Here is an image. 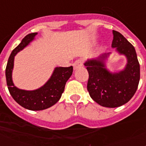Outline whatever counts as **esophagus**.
<instances>
[{
  "instance_id": "obj_1",
  "label": "esophagus",
  "mask_w": 146,
  "mask_h": 146,
  "mask_svg": "<svg viewBox=\"0 0 146 146\" xmlns=\"http://www.w3.org/2000/svg\"><path fill=\"white\" fill-rule=\"evenodd\" d=\"M82 65H83V60H82V59L76 60L73 64V69H74V70H76V69L81 67Z\"/></svg>"
}]
</instances>
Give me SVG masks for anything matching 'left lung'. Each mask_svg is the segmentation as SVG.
Returning <instances> with one entry per match:
<instances>
[{
    "instance_id": "obj_1",
    "label": "left lung",
    "mask_w": 146,
    "mask_h": 146,
    "mask_svg": "<svg viewBox=\"0 0 146 146\" xmlns=\"http://www.w3.org/2000/svg\"><path fill=\"white\" fill-rule=\"evenodd\" d=\"M112 48L127 58L123 70L111 73L105 68L107 54L98 59L88 60L85 66L89 72L87 90L98 104L106 108H117L126 104L136 93L140 79V66L136 50L120 33L113 30Z\"/></svg>"
}]
</instances>
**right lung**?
Masks as SVG:
<instances>
[{"label":"right lung","mask_w":146,"mask_h":146,"mask_svg":"<svg viewBox=\"0 0 146 146\" xmlns=\"http://www.w3.org/2000/svg\"><path fill=\"white\" fill-rule=\"evenodd\" d=\"M36 35L37 33H30L23 38L21 43L13 50L6 67V80L10 94L19 105L31 111H42L56 104L61 97L66 81L71 76L73 70L72 66L56 67L50 80L43 86L34 91L22 90L15 86L12 81L15 55L32 42Z\"/></svg>","instance_id":"add662e5"}]
</instances>
